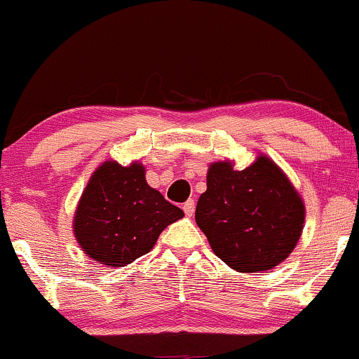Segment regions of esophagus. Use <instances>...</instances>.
<instances>
[{
    "mask_svg": "<svg viewBox=\"0 0 359 359\" xmlns=\"http://www.w3.org/2000/svg\"><path fill=\"white\" fill-rule=\"evenodd\" d=\"M184 212H185V216H189V217L194 214V201L192 199H189L187 203L184 204Z\"/></svg>",
    "mask_w": 359,
    "mask_h": 359,
    "instance_id": "1",
    "label": "esophagus"
}]
</instances>
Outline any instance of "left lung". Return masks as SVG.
Here are the masks:
<instances>
[{
  "label": "left lung",
  "mask_w": 359,
  "mask_h": 359,
  "mask_svg": "<svg viewBox=\"0 0 359 359\" xmlns=\"http://www.w3.org/2000/svg\"><path fill=\"white\" fill-rule=\"evenodd\" d=\"M306 221L302 197L273 160L259 154L243 170L214 162L196 222L216 257L241 273L280 265L294 251Z\"/></svg>",
  "instance_id": "left-lung-1"
}]
</instances>
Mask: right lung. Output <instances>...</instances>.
<instances>
[{"label":"right lung","instance_id":"obj_1","mask_svg":"<svg viewBox=\"0 0 359 359\" xmlns=\"http://www.w3.org/2000/svg\"><path fill=\"white\" fill-rule=\"evenodd\" d=\"M184 217L145 179V167L106 160L90 175L72 229L86 255L106 266H126L155 246L160 233Z\"/></svg>","mask_w":359,"mask_h":359}]
</instances>
